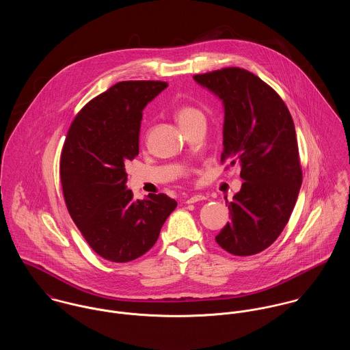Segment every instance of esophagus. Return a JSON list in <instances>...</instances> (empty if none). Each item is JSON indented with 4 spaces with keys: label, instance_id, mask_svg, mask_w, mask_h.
<instances>
[{
    "label": "esophagus",
    "instance_id": "1",
    "mask_svg": "<svg viewBox=\"0 0 350 350\" xmlns=\"http://www.w3.org/2000/svg\"><path fill=\"white\" fill-rule=\"evenodd\" d=\"M205 198H206V197H205L204 194H193V196L188 197V198L185 200V202H187V204H194V202L201 201V200H205Z\"/></svg>",
    "mask_w": 350,
    "mask_h": 350
}]
</instances>
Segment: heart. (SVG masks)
Here are the masks:
<instances>
[{"mask_svg":"<svg viewBox=\"0 0 350 350\" xmlns=\"http://www.w3.org/2000/svg\"><path fill=\"white\" fill-rule=\"evenodd\" d=\"M176 118H177L180 126L183 127V126H187V124L192 123L194 120L204 119V114L193 106H183L177 110Z\"/></svg>","mask_w":350,"mask_h":350,"instance_id":"b5f03b06","label":"heart"}]
</instances>
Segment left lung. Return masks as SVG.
Wrapping results in <instances>:
<instances>
[{"mask_svg": "<svg viewBox=\"0 0 350 350\" xmlns=\"http://www.w3.org/2000/svg\"><path fill=\"white\" fill-rule=\"evenodd\" d=\"M193 79L223 100L221 162L240 163L244 180L228 205L231 223L216 241L236 256L259 254L286 227L302 185L293 118L276 91L247 70L228 67Z\"/></svg>", "mask_w": 350, "mask_h": 350, "instance_id": "obj_1", "label": "left lung"}]
</instances>
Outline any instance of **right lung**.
Here are the masks:
<instances>
[{"instance_id":"obj_1","label":"right lung","mask_w":350,"mask_h":350,"mask_svg":"<svg viewBox=\"0 0 350 350\" xmlns=\"http://www.w3.org/2000/svg\"><path fill=\"white\" fill-rule=\"evenodd\" d=\"M167 87L159 80L119 81L72 120L60 158L67 209L88 245L116 263L146 254L176 209L166 194L134 200L124 165L139 153L145 106Z\"/></svg>"}]
</instances>
